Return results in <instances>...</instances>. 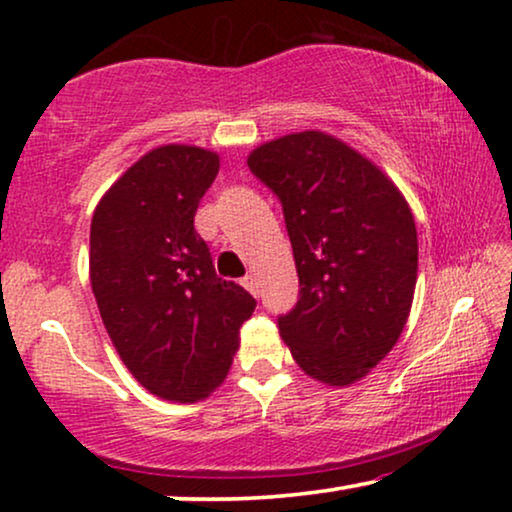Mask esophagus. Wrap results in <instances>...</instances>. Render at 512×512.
<instances>
[{
  "label": "esophagus",
  "instance_id": "34e87169",
  "mask_svg": "<svg viewBox=\"0 0 512 512\" xmlns=\"http://www.w3.org/2000/svg\"><path fill=\"white\" fill-rule=\"evenodd\" d=\"M242 286H244V289H247L249 293H254V296H258V293H261V282H258L256 275L242 277Z\"/></svg>",
  "mask_w": 512,
  "mask_h": 512
}]
</instances>
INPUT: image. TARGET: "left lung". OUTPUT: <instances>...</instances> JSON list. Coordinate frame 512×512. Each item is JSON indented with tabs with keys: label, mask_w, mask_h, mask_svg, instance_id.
<instances>
[{
	"label": "left lung",
	"mask_w": 512,
	"mask_h": 512,
	"mask_svg": "<svg viewBox=\"0 0 512 512\" xmlns=\"http://www.w3.org/2000/svg\"><path fill=\"white\" fill-rule=\"evenodd\" d=\"M282 202L298 303L279 333L307 375L361 380L396 345L417 282V228L401 191L340 139L307 130L247 160Z\"/></svg>",
	"instance_id": "obj_1"
}]
</instances>
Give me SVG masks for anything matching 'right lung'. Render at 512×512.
Masks as SVG:
<instances>
[{
    "instance_id": "right-lung-1",
    "label": "right lung",
    "mask_w": 512,
    "mask_h": 512,
    "mask_svg": "<svg viewBox=\"0 0 512 512\" xmlns=\"http://www.w3.org/2000/svg\"><path fill=\"white\" fill-rule=\"evenodd\" d=\"M219 156L160 146L109 188L90 223V284L116 352L151 394L193 403L219 387L256 300L216 275L195 230Z\"/></svg>"
}]
</instances>
